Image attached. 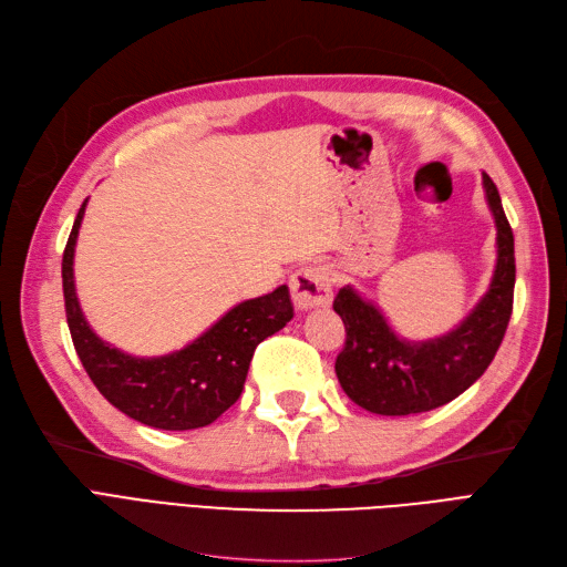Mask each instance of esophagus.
<instances>
[{
    "instance_id": "obj_1",
    "label": "esophagus",
    "mask_w": 567,
    "mask_h": 567,
    "mask_svg": "<svg viewBox=\"0 0 567 567\" xmlns=\"http://www.w3.org/2000/svg\"><path fill=\"white\" fill-rule=\"evenodd\" d=\"M290 293L298 310H315V307H329L333 298L331 271L323 265L300 267L290 277Z\"/></svg>"
}]
</instances>
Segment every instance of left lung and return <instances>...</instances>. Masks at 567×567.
Returning a JSON list of instances; mask_svg holds the SVG:
<instances>
[{"label": "left lung", "mask_w": 567, "mask_h": 567, "mask_svg": "<svg viewBox=\"0 0 567 567\" xmlns=\"http://www.w3.org/2000/svg\"><path fill=\"white\" fill-rule=\"evenodd\" d=\"M483 186L496 225V267L489 290L456 329L411 342L352 286L338 290L333 310L346 323V348L336 359V375L348 398L371 414L409 416L456 400L502 346L513 312L516 255L499 192L487 175Z\"/></svg>", "instance_id": "8db88e82"}]
</instances>
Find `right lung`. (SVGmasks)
I'll return each instance as SVG.
<instances>
[{"label": "right lung", "mask_w": 567, "mask_h": 567, "mask_svg": "<svg viewBox=\"0 0 567 567\" xmlns=\"http://www.w3.org/2000/svg\"><path fill=\"white\" fill-rule=\"evenodd\" d=\"M84 205L63 250V298L68 329L84 371L104 398L161 431H194L210 425L241 398L255 348L293 319L288 286L252 298L215 321L186 348L163 357H132L101 340L84 319L75 296L73 257Z\"/></svg>", "instance_id": "obj_1"}]
</instances>
